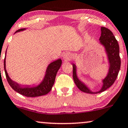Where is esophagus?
I'll return each mask as SVG.
<instances>
[{
  "label": "esophagus",
  "instance_id": "34e87169",
  "mask_svg": "<svg viewBox=\"0 0 128 128\" xmlns=\"http://www.w3.org/2000/svg\"><path fill=\"white\" fill-rule=\"evenodd\" d=\"M72 55L70 52H66L64 54V56H63V59H64V60L66 61L70 60L72 59Z\"/></svg>",
  "mask_w": 128,
  "mask_h": 128
}]
</instances>
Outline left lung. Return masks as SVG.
<instances>
[{
  "label": "left lung",
  "instance_id": "1",
  "mask_svg": "<svg viewBox=\"0 0 128 128\" xmlns=\"http://www.w3.org/2000/svg\"><path fill=\"white\" fill-rule=\"evenodd\" d=\"M99 43L104 48L109 64L108 73L105 78L102 80V86L99 90L97 92L92 91L89 87L81 81L77 77V66L75 64H72V76L74 83L81 91L86 93H99L107 90L115 82L120 70V58L119 56V46L111 30L105 27H102Z\"/></svg>",
  "mask_w": 128,
  "mask_h": 128
}]
</instances>
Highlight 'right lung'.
<instances>
[{"mask_svg":"<svg viewBox=\"0 0 128 128\" xmlns=\"http://www.w3.org/2000/svg\"><path fill=\"white\" fill-rule=\"evenodd\" d=\"M25 30H26V28L20 29L16 31L14 34ZM61 64L62 60L60 58L51 62L46 68L45 76L41 82H40L38 85L32 86L30 85H22L10 78L6 69V56L4 60V70L8 82L14 91L23 96L29 98H35L44 96L51 91L54 84L56 73L61 67Z\"/></svg>","mask_w":128,"mask_h":128,"instance_id":"obj_1","label":"right lung"}]
</instances>
